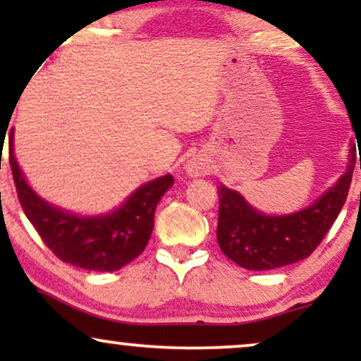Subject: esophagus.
Segmentation results:
<instances>
[{"label": "esophagus", "mask_w": 361, "mask_h": 361, "mask_svg": "<svg viewBox=\"0 0 361 361\" xmlns=\"http://www.w3.org/2000/svg\"><path fill=\"white\" fill-rule=\"evenodd\" d=\"M188 173L192 176H198L202 173V166L200 163H197V161H190L188 163Z\"/></svg>", "instance_id": "obj_1"}]
</instances>
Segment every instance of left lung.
Masks as SVG:
<instances>
[{
	"label": "left lung",
	"mask_w": 361,
	"mask_h": 361,
	"mask_svg": "<svg viewBox=\"0 0 361 361\" xmlns=\"http://www.w3.org/2000/svg\"><path fill=\"white\" fill-rule=\"evenodd\" d=\"M353 169L351 154L345 175L316 204L280 217L256 212L238 192L221 186L217 241L222 252L246 270H275L309 258L341 212Z\"/></svg>",
	"instance_id": "1"
}]
</instances>
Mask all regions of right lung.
Segmentation results:
<instances>
[{"mask_svg": "<svg viewBox=\"0 0 361 361\" xmlns=\"http://www.w3.org/2000/svg\"><path fill=\"white\" fill-rule=\"evenodd\" d=\"M10 166L23 212L45 246L64 263L93 271L120 270L146 250L156 207L175 181L171 175L161 176L135 190L115 212L76 217L49 205L27 185L13 156V128Z\"/></svg>", "mask_w": 361, "mask_h": 361, "instance_id": "obj_1", "label": "right lung"}]
</instances>
